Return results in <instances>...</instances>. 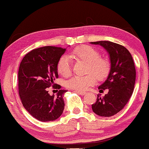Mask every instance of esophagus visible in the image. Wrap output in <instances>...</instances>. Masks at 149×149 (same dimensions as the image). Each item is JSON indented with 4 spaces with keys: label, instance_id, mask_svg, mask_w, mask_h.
<instances>
[{
    "label": "esophagus",
    "instance_id": "1",
    "mask_svg": "<svg viewBox=\"0 0 149 149\" xmlns=\"http://www.w3.org/2000/svg\"><path fill=\"white\" fill-rule=\"evenodd\" d=\"M75 92H76V93H77V94H80V95H85V94H86V92H80V91H75Z\"/></svg>",
    "mask_w": 149,
    "mask_h": 149
}]
</instances>
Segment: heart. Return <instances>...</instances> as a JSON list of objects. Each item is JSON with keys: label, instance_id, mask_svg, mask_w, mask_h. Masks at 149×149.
<instances>
[{"label": "heart", "instance_id": "heart-1", "mask_svg": "<svg viewBox=\"0 0 149 149\" xmlns=\"http://www.w3.org/2000/svg\"><path fill=\"white\" fill-rule=\"evenodd\" d=\"M69 58L63 55L57 63V70L61 75L68 77L71 74L72 61H83L88 63L87 72H92L85 76H74L66 82L67 88L77 90L84 91L89 87L95 84V76L98 80L105 79L110 70L109 62L106 59L100 58L99 52L89 46H81L75 48L69 53ZM95 76H94L93 75Z\"/></svg>", "mask_w": 149, "mask_h": 149}]
</instances>
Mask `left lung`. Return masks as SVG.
I'll return each instance as SVG.
<instances>
[{
	"instance_id": "left-lung-1",
	"label": "left lung",
	"mask_w": 149,
	"mask_h": 149,
	"mask_svg": "<svg viewBox=\"0 0 149 149\" xmlns=\"http://www.w3.org/2000/svg\"><path fill=\"white\" fill-rule=\"evenodd\" d=\"M106 50L109 57L110 70L106 80L98 86L99 92L107 90L103 98L97 95L92 111L100 116L110 117L116 114L128 103L134 92L136 68L131 53L126 48L109 41L90 42Z\"/></svg>"
}]
</instances>
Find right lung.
Masks as SVG:
<instances>
[{
  "mask_svg": "<svg viewBox=\"0 0 149 149\" xmlns=\"http://www.w3.org/2000/svg\"><path fill=\"white\" fill-rule=\"evenodd\" d=\"M65 49L44 46L32 50L24 56L18 70V92L26 111L38 120L53 121L62 114L63 95L67 90H59L57 95H50L48 88L58 78L57 63Z\"/></svg>",
  "mask_w": 149,
  "mask_h": 149,
  "instance_id": "obj_1",
  "label": "right lung"
}]
</instances>
